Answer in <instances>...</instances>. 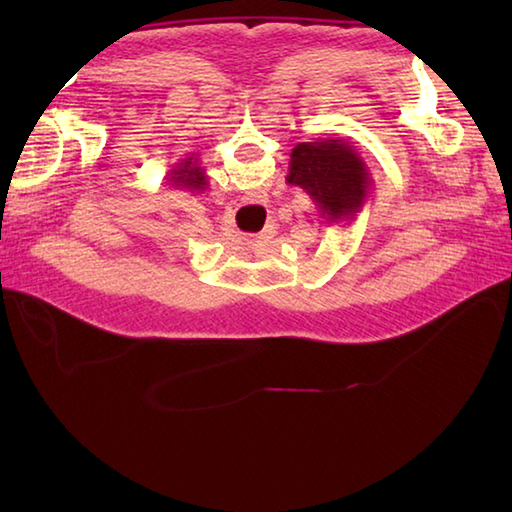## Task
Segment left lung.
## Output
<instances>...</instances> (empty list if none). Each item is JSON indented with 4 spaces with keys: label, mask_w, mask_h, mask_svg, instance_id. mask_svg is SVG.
<instances>
[{
    "label": "left lung",
    "mask_w": 512,
    "mask_h": 512,
    "mask_svg": "<svg viewBox=\"0 0 512 512\" xmlns=\"http://www.w3.org/2000/svg\"><path fill=\"white\" fill-rule=\"evenodd\" d=\"M286 182L310 195L328 224H350L372 193V173L345 138L299 143L290 154Z\"/></svg>",
    "instance_id": "8db88e82"
}]
</instances>
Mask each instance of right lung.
<instances>
[{"label": "right lung", "mask_w": 512, "mask_h": 512, "mask_svg": "<svg viewBox=\"0 0 512 512\" xmlns=\"http://www.w3.org/2000/svg\"><path fill=\"white\" fill-rule=\"evenodd\" d=\"M169 182L171 187L178 189H187V191H204L209 187V176H206L204 167H200L198 158H184L182 162H178L176 167L169 169Z\"/></svg>", "instance_id": "right-lung-1"}]
</instances>
